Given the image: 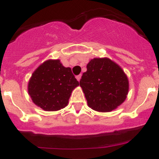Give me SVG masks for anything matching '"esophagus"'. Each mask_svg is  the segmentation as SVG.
<instances>
[{"label": "esophagus", "instance_id": "34e87169", "mask_svg": "<svg viewBox=\"0 0 159 159\" xmlns=\"http://www.w3.org/2000/svg\"><path fill=\"white\" fill-rule=\"evenodd\" d=\"M76 79H77V80L78 81H80V79H81V75H76Z\"/></svg>", "mask_w": 159, "mask_h": 159}]
</instances>
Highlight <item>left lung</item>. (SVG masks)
<instances>
[{
    "mask_svg": "<svg viewBox=\"0 0 159 159\" xmlns=\"http://www.w3.org/2000/svg\"><path fill=\"white\" fill-rule=\"evenodd\" d=\"M80 85L93 110L108 112L123 103L128 93L127 75L118 64L107 58H95L87 65Z\"/></svg>",
    "mask_w": 159,
    "mask_h": 159,
    "instance_id": "left-lung-1",
    "label": "left lung"
}]
</instances>
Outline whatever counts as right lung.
<instances>
[{
    "mask_svg": "<svg viewBox=\"0 0 159 159\" xmlns=\"http://www.w3.org/2000/svg\"><path fill=\"white\" fill-rule=\"evenodd\" d=\"M79 84L70 67H64L59 60H50L33 72L28 88L35 104L52 111L67 106L72 90Z\"/></svg>",
    "mask_w": 159,
    "mask_h": 159,
    "instance_id": "obj_1",
    "label": "right lung"
}]
</instances>
